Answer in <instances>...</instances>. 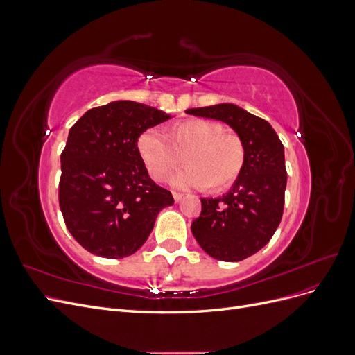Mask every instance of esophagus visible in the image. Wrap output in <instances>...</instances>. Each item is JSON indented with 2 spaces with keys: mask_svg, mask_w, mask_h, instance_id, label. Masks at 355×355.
Listing matches in <instances>:
<instances>
[{
  "mask_svg": "<svg viewBox=\"0 0 355 355\" xmlns=\"http://www.w3.org/2000/svg\"><path fill=\"white\" fill-rule=\"evenodd\" d=\"M182 197H184V196H182L180 192H173V198H175V201H176V202H178V201H180V200H182Z\"/></svg>",
  "mask_w": 355,
  "mask_h": 355,
  "instance_id": "esophagus-1",
  "label": "esophagus"
}]
</instances>
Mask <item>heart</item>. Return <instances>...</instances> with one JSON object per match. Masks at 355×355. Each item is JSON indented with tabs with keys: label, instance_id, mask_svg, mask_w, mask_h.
Instances as JSON below:
<instances>
[{
	"label": "heart",
	"instance_id": "1",
	"mask_svg": "<svg viewBox=\"0 0 355 355\" xmlns=\"http://www.w3.org/2000/svg\"><path fill=\"white\" fill-rule=\"evenodd\" d=\"M137 153L148 173L157 180L166 179L185 155L182 170L170 178V184L182 188L202 189L211 185L223 189L241 173L245 151L241 139L225 133V127L210 120H187L168 128H146L137 137Z\"/></svg>",
	"mask_w": 355,
	"mask_h": 355
}]
</instances>
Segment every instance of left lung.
I'll use <instances>...</instances> for the list:
<instances>
[{"label": "left lung", "mask_w": 355, "mask_h": 355, "mask_svg": "<svg viewBox=\"0 0 355 355\" xmlns=\"http://www.w3.org/2000/svg\"><path fill=\"white\" fill-rule=\"evenodd\" d=\"M187 114L227 123L244 145V166L230 192L201 198V213L191 225L201 249L214 259L243 261L259 252L282 222L287 184L284 146L270 123L237 105L219 103Z\"/></svg>", "instance_id": "8db88e82"}]
</instances>
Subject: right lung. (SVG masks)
I'll list each match as a JSON object with an SVG mask.
<instances>
[{
  "instance_id": "obj_1",
  "label": "right lung",
  "mask_w": 355,
  "mask_h": 355,
  "mask_svg": "<svg viewBox=\"0 0 355 355\" xmlns=\"http://www.w3.org/2000/svg\"><path fill=\"white\" fill-rule=\"evenodd\" d=\"M170 115L145 103L116 101L75 123L60 155L59 206L85 250L121 259L141 249L158 211L175 202L149 178L137 137Z\"/></svg>"
}]
</instances>
